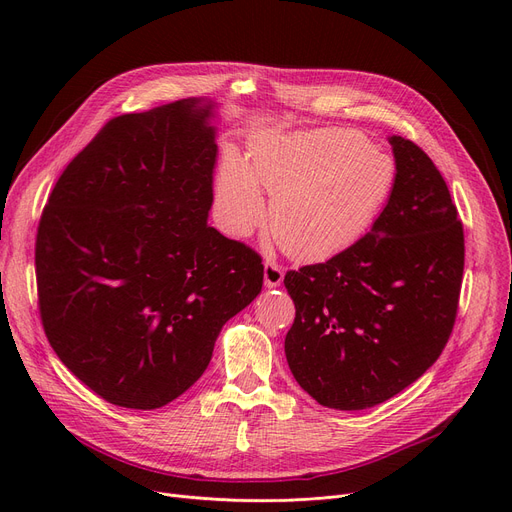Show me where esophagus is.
<instances>
[{
    "label": "esophagus",
    "instance_id": "1",
    "mask_svg": "<svg viewBox=\"0 0 512 512\" xmlns=\"http://www.w3.org/2000/svg\"><path fill=\"white\" fill-rule=\"evenodd\" d=\"M284 280V270L276 261H265L263 265V282L267 288H276Z\"/></svg>",
    "mask_w": 512,
    "mask_h": 512
}]
</instances>
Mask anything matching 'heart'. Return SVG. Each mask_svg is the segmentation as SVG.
<instances>
[{"label":"heart","mask_w":512,"mask_h":512,"mask_svg":"<svg viewBox=\"0 0 512 512\" xmlns=\"http://www.w3.org/2000/svg\"><path fill=\"white\" fill-rule=\"evenodd\" d=\"M396 184L394 159L348 128L261 134L247 161L228 153L213 188L220 226L249 236L267 215L272 232L299 259L334 255L357 242L386 207Z\"/></svg>","instance_id":"1"}]
</instances>
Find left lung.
I'll use <instances>...</instances> for the list:
<instances>
[{
  "mask_svg": "<svg viewBox=\"0 0 512 512\" xmlns=\"http://www.w3.org/2000/svg\"><path fill=\"white\" fill-rule=\"evenodd\" d=\"M394 191L355 245L284 276L297 307L288 367L319 405L361 411L411 386L450 338L465 236L450 191L413 141L388 139Z\"/></svg>",
  "mask_w": 512,
  "mask_h": 512,
  "instance_id": "8db88e82",
  "label": "left lung"
}]
</instances>
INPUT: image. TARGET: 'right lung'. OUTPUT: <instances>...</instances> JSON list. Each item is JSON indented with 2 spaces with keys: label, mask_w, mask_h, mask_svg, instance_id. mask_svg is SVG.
<instances>
[{
  "label": "right lung",
  "mask_w": 512,
  "mask_h": 512,
  "mask_svg": "<svg viewBox=\"0 0 512 512\" xmlns=\"http://www.w3.org/2000/svg\"><path fill=\"white\" fill-rule=\"evenodd\" d=\"M215 103L107 122L53 186L37 245L45 336L103 400L151 411L191 388L263 284L261 257L207 224Z\"/></svg>",
  "instance_id": "right-lung-1"
}]
</instances>
